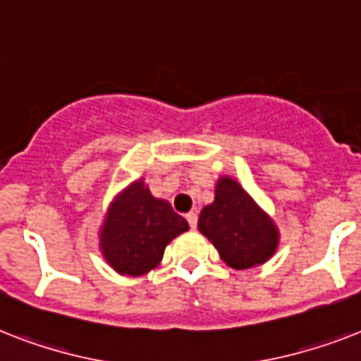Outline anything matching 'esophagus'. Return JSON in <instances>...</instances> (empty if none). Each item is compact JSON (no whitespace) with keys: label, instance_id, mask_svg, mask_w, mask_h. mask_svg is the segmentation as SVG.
<instances>
[{"label":"esophagus","instance_id":"1","mask_svg":"<svg viewBox=\"0 0 361 361\" xmlns=\"http://www.w3.org/2000/svg\"><path fill=\"white\" fill-rule=\"evenodd\" d=\"M185 219H187V222H189L190 230H196V224H198V215H196L195 211H190V213H187Z\"/></svg>","mask_w":361,"mask_h":361}]
</instances>
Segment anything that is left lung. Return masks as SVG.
<instances>
[{
	"label": "left lung",
	"mask_w": 361,
	"mask_h": 361,
	"mask_svg": "<svg viewBox=\"0 0 361 361\" xmlns=\"http://www.w3.org/2000/svg\"><path fill=\"white\" fill-rule=\"evenodd\" d=\"M198 230L235 271L263 265L280 245L276 222L230 176L216 180L215 200L200 211Z\"/></svg>",
	"instance_id": "obj_1"
}]
</instances>
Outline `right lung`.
<instances>
[{
  "mask_svg": "<svg viewBox=\"0 0 361 361\" xmlns=\"http://www.w3.org/2000/svg\"><path fill=\"white\" fill-rule=\"evenodd\" d=\"M189 230L183 216L155 198L142 178L114 196L99 226V252L122 276H142L159 265L166 245Z\"/></svg>",
  "mask_w": 361,
  "mask_h": 361,
  "instance_id": "add662e5",
  "label": "right lung"
}]
</instances>
